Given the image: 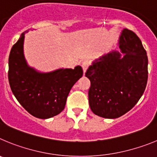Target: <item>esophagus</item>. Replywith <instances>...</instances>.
Returning <instances> with one entry per match:
<instances>
[{"instance_id":"1","label":"esophagus","mask_w":157,"mask_h":157,"mask_svg":"<svg viewBox=\"0 0 157 157\" xmlns=\"http://www.w3.org/2000/svg\"><path fill=\"white\" fill-rule=\"evenodd\" d=\"M89 66H90V61H89V60H84V61L82 62V67L83 72H84V73H86V71Z\"/></svg>"}]
</instances>
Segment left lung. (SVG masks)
I'll use <instances>...</instances> for the list:
<instances>
[{
  "label": "left lung",
  "mask_w": 157,
  "mask_h": 157,
  "mask_svg": "<svg viewBox=\"0 0 157 157\" xmlns=\"http://www.w3.org/2000/svg\"><path fill=\"white\" fill-rule=\"evenodd\" d=\"M119 51H111L93 61L86 72L90 80L89 104L94 114L116 119L138 103L148 80V56L139 37L123 29Z\"/></svg>",
  "instance_id": "left-lung-1"
}]
</instances>
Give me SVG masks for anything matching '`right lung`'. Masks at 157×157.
I'll return each instance as SVG.
<instances>
[{
	"label": "right lung",
	"instance_id": "right-lung-1",
	"mask_svg": "<svg viewBox=\"0 0 157 157\" xmlns=\"http://www.w3.org/2000/svg\"><path fill=\"white\" fill-rule=\"evenodd\" d=\"M12 46L8 58V81L19 104L34 117L48 119L64 109L75 83L82 76L81 66L41 72L29 66L23 52L25 33Z\"/></svg>",
	"mask_w": 157,
	"mask_h": 157
}]
</instances>
